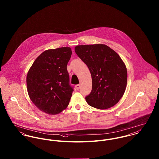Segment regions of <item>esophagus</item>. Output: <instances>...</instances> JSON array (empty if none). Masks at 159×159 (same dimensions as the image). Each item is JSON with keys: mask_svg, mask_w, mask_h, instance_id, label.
Here are the masks:
<instances>
[{"mask_svg": "<svg viewBox=\"0 0 159 159\" xmlns=\"http://www.w3.org/2000/svg\"><path fill=\"white\" fill-rule=\"evenodd\" d=\"M75 88H76V89L77 90H79V89H80V88H81V86H80V84H76V85L75 86Z\"/></svg>", "mask_w": 159, "mask_h": 159, "instance_id": "34e87169", "label": "esophagus"}]
</instances>
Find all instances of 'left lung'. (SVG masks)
Masks as SVG:
<instances>
[{"label":"left lung","instance_id":"1","mask_svg":"<svg viewBox=\"0 0 159 159\" xmlns=\"http://www.w3.org/2000/svg\"><path fill=\"white\" fill-rule=\"evenodd\" d=\"M75 51L91 72L92 88L86 97L88 103L100 110L113 107L123 96L127 82V68L120 56L103 44L76 46Z\"/></svg>","mask_w":159,"mask_h":159}]
</instances>
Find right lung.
I'll return each mask as SVG.
<instances>
[{"label": "right lung", "instance_id": "right-lung-1", "mask_svg": "<svg viewBox=\"0 0 159 159\" xmlns=\"http://www.w3.org/2000/svg\"><path fill=\"white\" fill-rule=\"evenodd\" d=\"M69 47L48 49L34 61L26 78L29 96L41 111L60 113L69 104L73 91L67 66L71 56Z\"/></svg>", "mask_w": 159, "mask_h": 159}]
</instances>
